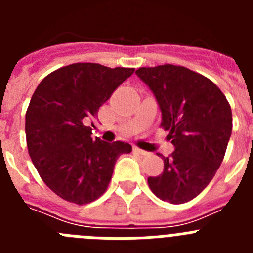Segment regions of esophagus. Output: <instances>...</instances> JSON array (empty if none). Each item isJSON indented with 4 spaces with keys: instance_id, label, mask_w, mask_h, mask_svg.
Masks as SVG:
<instances>
[{
    "instance_id": "34e87169",
    "label": "esophagus",
    "mask_w": 253,
    "mask_h": 253,
    "mask_svg": "<svg viewBox=\"0 0 253 253\" xmlns=\"http://www.w3.org/2000/svg\"><path fill=\"white\" fill-rule=\"evenodd\" d=\"M133 151H134V152H137V153H138V154H140V156H147V154H148V152L144 151V149L138 148V147H134Z\"/></svg>"
}]
</instances>
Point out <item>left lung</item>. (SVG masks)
<instances>
[{
	"mask_svg": "<svg viewBox=\"0 0 253 253\" xmlns=\"http://www.w3.org/2000/svg\"><path fill=\"white\" fill-rule=\"evenodd\" d=\"M135 73L153 92L161 126L175 147L163 157L162 173L148 177L149 187L163 202H190L213 180L224 158L232 134L231 106L215 84L185 67H142Z\"/></svg>",
	"mask_w": 253,
	"mask_h": 253,
	"instance_id": "left-lung-1",
	"label": "left lung"
}]
</instances>
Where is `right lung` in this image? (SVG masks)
I'll use <instances>...</instances> for the list:
<instances>
[{
    "instance_id": "add662e5",
    "label": "right lung",
    "mask_w": 253,
    "mask_h": 253,
    "mask_svg": "<svg viewBox=\"0 0 253 253\" xmlns=\"http://www.w3.org/2000/svg\"><path fill=\"white\" fill-rule=\"evenodd\" d=\"M133 73L134 68L69 64L46 76L31 97L25 115L29 154L46 186L67 202L82 205L101 196L116 160L131 152L129 143L92 139L88 123Z\"/></svg>"
}]
</instances>
